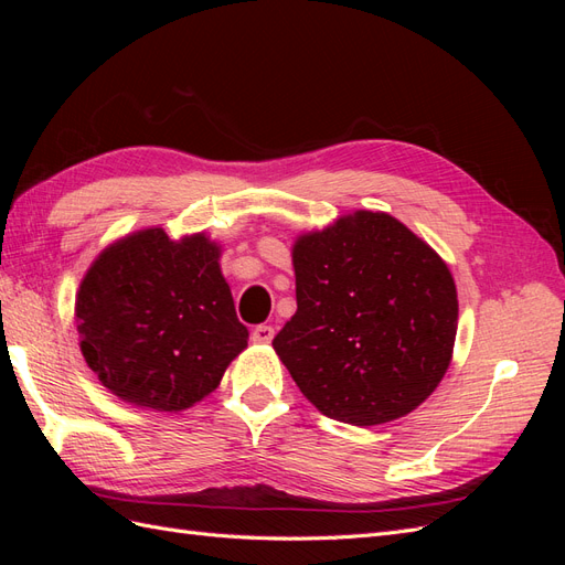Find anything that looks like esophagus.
<instances>
[{"label": "esophagus", "instance_id": "1", "mask_svg": "<svg viewBox=\"0 0 565 565\" xmlns=\"http://www.w3.org/2000/svg\"><path fill=\"white\" fill-rule=\"evenodd\" d=\"M273 334H276V330H273L270 324H256V328L252 330V341L254 344H270Z\"/></svg>", "mask_w": 565, "mask_h": 565}]
</instances>
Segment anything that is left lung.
I'll return each instance as SVG.
<instances>
[{"label": "left lung", "mask_w": 565, "mask_h": 565, "mask_svg": "<svg viewBox=\"0 0 565 565\" xmlns=\"http://www.w3.org/2000/svg\"><path fill=\"white\" fill-rule=\"evenodd\" d=\"M292 264L297 313L273 349L322 415L374 426L431 396L452 358L457 289L422 237L358 210L299 235Z\"/></svg>", "instance_id": "left-lung-1"}]
</instances>
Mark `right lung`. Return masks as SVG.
<instances>
[{
	"label": "right lung",
	"mask_w": 565,
	"mask_h": 565,
	"mask_svg": "<svg viewBox=\"0 0 565 565\" xmlns=\"http://www.w3.org/2000/svg\"><path fill=\"white\" fill-rule=\"evenodd\" d=\"M221 247L204 233L172 241L136 231L96 256L75 299L84 361L117 398L179 413L218 386L247 347Z\"/></svg>",
	"instance_id": "add662e5"
}]
</instances>
